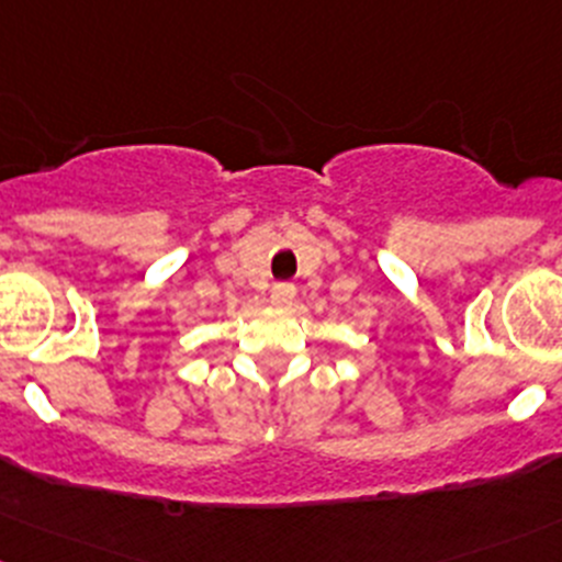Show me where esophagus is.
Here are the masks:
<instances>
[{
  "label": "esophagus",
  "instance_id": "34e87169",
  "mask_svg": "<svg viewBox=\"0 0 562 562\" xmlns=\"http://www.w3.org/2000/svg\"><path fill=\"white\" fill-rule=\"evenodd\" d=\"M294 297H297V289H294L292 283H276V286L270 289V300H273L276 305H289Z\"/></svg>",
  "mask_w": 562,
  "mask_h": 562
}]
</instances>
